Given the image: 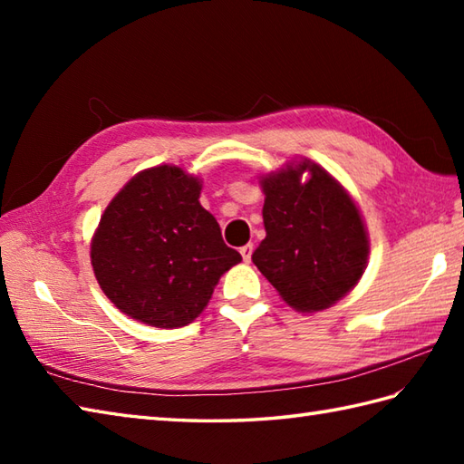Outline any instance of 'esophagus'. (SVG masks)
Instances as JSON below:
<instances>
[{
	"label": "esophagus",
	"instance_id": "esophagus-1",
	"mask_svg": "<svg viewBox=\"0 0 464 464\" xmlns=\"http://www.w3.org/2000/svg\"><path fill=\"white\" fill-rule=\"evenodd\" d=\"M239 253H241V257H243V261H245V263H249V261H251V255H253V245H251V243H247V245H243V247L239 249Z\"/></svg>",
	"mask_w": 464,
	"mask_h": 464
}]
</instances>
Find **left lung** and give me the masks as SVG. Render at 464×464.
<instances>
[{"mask_svg": "<svg viewBox=\"0 0 464 464\" xmlns=\"http://www.w3.org/2000/svg\"><path fill=\"white\" fill-rule=\"evenodd\" d=\"M259 179L267 235L253 263L295 311L333 307L354 289L369 263V233L357 203L307 157Z\"/></svg>", "mask_w": 464, "mask_h": 464, "instance_id": "left-lung-1", "label": "left lung"}]
</instances>
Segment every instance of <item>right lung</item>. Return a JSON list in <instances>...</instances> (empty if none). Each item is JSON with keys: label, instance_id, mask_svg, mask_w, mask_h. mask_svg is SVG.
I'll list each match as a JSON object with an SVG mask.
<instances>
[{"label": "right lung", "instance_id": "obj_1", "mask_svg": "<svg viewBox=\"0 0 464 464\" xmlns=\"http://www.w3.org/2000/svg\"><path fill=\"white\" fill-rule=\"evenodd\" d=\"M203 181L177 165L133 175L105 207L92 237L102 291L127 317L157 329L193 323L221 275L241 263L199 203Z\"/></svg>", "mask_w": 464, "mask_h": 464}]
</instances>
